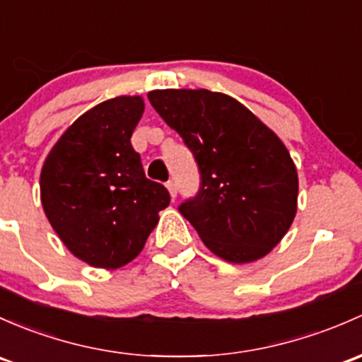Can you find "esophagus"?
Returning <instances> with one entry per match:
<instances>
[{
  "mask_svg": "<svg viewBox=\"0 0 362 362\" xmlns=\"http://www.w3.org/2000/svg\"><path fill=\"white\" fill-rule=\"evenodd\" d=\"M166 189H168V191H170L171 199L175 201V197H177V185H175V182H173V180L166 182Z\"/></svg>",
  "mask_w": 362,
  "mask_h": 362,
  "instance_id": "esophagus-1",
  "label": "esophagus"
}]
</instances>
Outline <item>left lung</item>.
<instances>
[{"label":"left lung","mask_w":362,"mask_h":362,"mask_svg":"<svg viewBox=\"0 0 362 362\" xmlns=\"http://www.w3.org/2000/svg\"><path fill=\"white\" fill-rule=\"evenodd\" d=\"M147 97L199 166V192L178 210L206 248L230 264L271 253L291 227L298 199L295 163L279 136L218 91L154 90Z\"/></svg>","instance_id":"8db88e82"}]
</instances>
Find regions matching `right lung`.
<instances>
[{
    "label": "right lung",
    "mask_w": 362,
    "mask_h": 362,
    "mask_svg": "<svg viewBox=\"0 0 362 362\" xmlns=\"http://www.w3.org/2000/svg\"><path fill=\"white\" fill-rule=\"evenodd\" d=\"M144 107L139 95L95 105L62 133L41 168L48 222L66 248L91 267L132 262L170 204L166 187L146 177L130 142Z\"/></svg>",
    "instance_id": "1"
}]
</instances>
